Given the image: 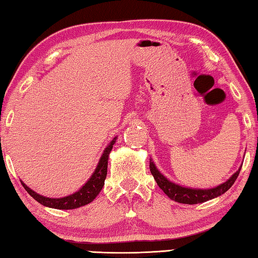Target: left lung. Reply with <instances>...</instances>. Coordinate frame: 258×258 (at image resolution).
<instances>
[{"label": "left lung", "instance_id": "1", "mask_svg": "<svg viewBox=\"0 0 258 258\" xmlns=\"http://www.w3.org/2000/svg\"><path fill=\"white\" fill-rule=\"evenodd\" d=\"M149 167H150V172L154 175V179L156 180L159 188H161V189L164 191V193L169 196L171 200H173L175 202L185 203V204L202 203L224 194L225 191L230 189L233 183H234L241 170V166H240L239 170L236 171L235 173H233L232 177L228 179L227 181L222 183V185L210 188V189H200V188L198 189V188L182 187L180 185H178V183L170 181L169 179L159 172L156 165H155V163L153 162V159H150Z\"/></svg>", "mask_w": 258, "mask_h": 258}]
</instances>
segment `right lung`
<instances>
[{
  "label": "right lung",
  "mask_w": 258,
  "mask_h": 258,
  "mask_svg": "<svg viewBox=\"0 0 258 258\" xmlns=\"http://www.w3.org/2000/svg\"><path fill=\"white\" fill-rule=\"evenodd\" d=\"M117 140V137L112 139V141L108 145L107 148L104 149L103 154L99 161L95 171H94L92 177L88 179V181L80 188L79 190L76 191L71 195L64 196V198L58 199H51L46 198L38 193H35L34 190H32L30 187H27L25 183L22 181V185L25 188L26 191L33 198L35 201H38L40 204H42L44 207L48 208H54V209L59 210H69V209H77L86 204L91 203L94 199L96 198L101 191L104 185V180L107 178V171H108V159L109 154L112 150V147L114 142Z\"/></svg>",
  "instance_id": "1"
}]
</instances>
